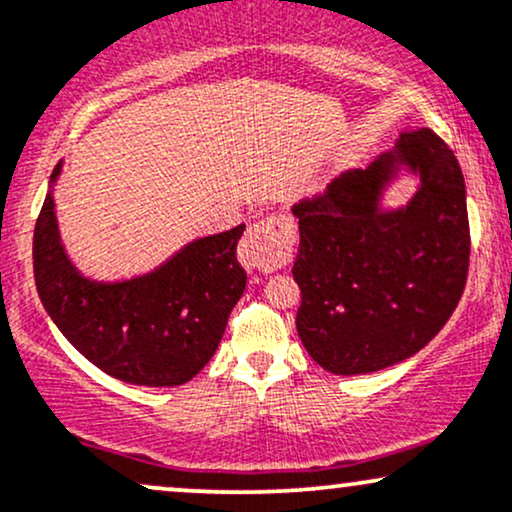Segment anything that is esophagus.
<instances>
[{
	"label": "esophagus",
	"mask_w": 512,
	"mask_h": 512,
	"mask_svg": "<svg viewBox=\"0 0 512 512\" xmlns=\"http://www.w3.org/2000/svg\"><path fill=\"white\" fill-rule=\"evenodd\" d=\"M293 224L286 217H267L255 224L243 238L238 257L250 272H274L293 252Z\"/></svg>",
	"instance_id": "obj_1"
}]
</instances>
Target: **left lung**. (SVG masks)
I'll return each mask as SVG.
<instances>
[{
	"label": "left lung",
	"mask_w": 512,
	"mask_h": 512,
	"mask_svg": "<svg viewBox=\"0 0 512 512\" xmlns=\"http://www.w3.org/2000/svg\"><path fill=\"white\" fill-rule=\"evenodd\" d=\"M400 173L418 178L405 206L384 208ZM303 293L295 329L331 374H369L427 346L458 307L470 267L465 178L429 128L403 133L367 169L293 207Z\"/></svg>",
	"instance_id": "8db88e82"
}]
</instances>
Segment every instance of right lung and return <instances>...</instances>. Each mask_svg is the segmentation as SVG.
I'll return each instance as SVG.
<instances>
[{"label":"right lung","instance_id":"add662e5","mask_svg":"<svg viewBox=\"0 0 512 512\" xmlns=\"http://www.w3.org/2000/svg\"><path fill=\"white\" fill-rule=\"evenodd\" d=\"M54 166L33 236L35 286L66 341L109 377L181 386L217 353L248 274L236 260L245 224L195 238L152 272L121 281L85 276L59 236Z\"/></svg>","mask_w":512,"mask_h":512}]
</instances>
